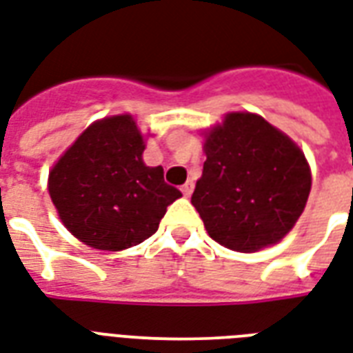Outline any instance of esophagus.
I'll list each match as a JSON object with an SVG mask.
<instances>
[{"label": "esophagus", "instance_id": "obj_1", "mask_svg": "<svg viewBox=\"0 0 353 353\" xmlns=\"http://www.w3.org/2000/svg\"><path fill=\"white\" fill-rule=\"evenodd\" d=\"M192 190H194V183H192V181H187V183H185V185H183V187H181V192H183V194H185V196H190V194H192Z\"/></svg>", "mask_w": 353, "mask_h": 353}]
</instances>
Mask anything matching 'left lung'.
Here are the masks:
<instances>
[{
    "label": "left lung",
    "mask_w": 353,
    "mask_h": 353,
    "mask_svg": "<svg viewBox=\"0 0 353 353\" xmlns=\"http://www.w3.org/2000/svg\"><path fill=\"white\" fill-rule=\"evenodd\" d=\"M205 137L207 161L190 201L209 236L244 254L281 241L311 192L302 150L252 112L225 114Z\"/></svg>",
    "instance_id": "1"
}]
</instances>
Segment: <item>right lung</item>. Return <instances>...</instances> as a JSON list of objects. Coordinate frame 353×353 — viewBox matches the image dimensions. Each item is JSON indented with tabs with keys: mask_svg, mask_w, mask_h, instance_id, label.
<instances>
[{
	"mask_svg": "<svg viewBox=\"0 0 353 353\" xmlns=\"http://www.w3.org/2000/svg\"><path fill=\"white\" fill-rule=\"evenodd\" d=\"M144 148L133 117L103 118L51 168V201L70 233L90 248L120 252L141 244L181 196L166 185L161 166L144 165Z\"/></svg>",
	"mask_w": 353,
	"mask_h": 353,
	"instance_id": "add662e5",
	"label": "right lung"
}]
</instances>
